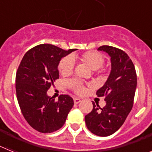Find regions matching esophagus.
Here are the masks:
<instances>
[{
	"instance_id": "1",
	"label": "esophagus",
	"mask_w": 152,
	"mask_h": 152,
	"mask_svg": "<svg viewBox=\"0 0 152 152\" xmlns=\"http://www.w3.org/2000/svg\"><path fill=\"white\" fill-rule=\"evenodd\" d=\"M80 102V99H79V98H74V103H75V104H77V103H79Z\"/></svg>"
}]
</instances>
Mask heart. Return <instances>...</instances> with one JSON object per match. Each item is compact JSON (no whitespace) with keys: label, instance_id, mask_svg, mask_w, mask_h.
I'll list each match as a JSON object with an SVG mask.
<instances>
[{"label":"heart","instance_id":"b5f03b06","mask_svg":"<svg viewBox=\"0 0 152 152\" xmlns=\"http://www.w3.org/2000/svg\"><path fill=\"white\" fill-rule=\"evenodd\" d=\"M80 60L92 70H97L103 66L105 58L104 56L98 52L88 51L79 57ZM75 58L68 56L61 58L58 64V71L64 76L70 75L75 68ZM68 85L77 94H84L86 92L85 86L78 80H72L68 82Z\"/></svg>","mask_w":152,"mask_h":152}]
</instances>
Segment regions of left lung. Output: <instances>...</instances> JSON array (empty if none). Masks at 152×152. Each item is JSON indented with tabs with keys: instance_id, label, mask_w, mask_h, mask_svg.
I'll use <instances>...</instances> for the list:
<instances>
[{
	"instance_id": "left-lung-1",
	"label": "left lung",
	"mask_w": 152,
	"mask_h": 152,
	"mask_svg": "<svg viewBox=\"0 0 152 152\" xmlns=\"http://www.w3.org/2000/svg\"><path fill=\"white\" fill-rule=\"evenodd\" d=\"M98 50L108 53L111 60L110 75L96 93L98 96H105L106 106L100 108L93 102V110L85 116V123L93 134L108 136L123 126L132 110L137 75L133 62L124 51L110 45H102Z\"/></svg>"
}]
</instances>
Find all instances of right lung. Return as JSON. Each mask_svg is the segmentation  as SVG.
Instances as JSON below:
<instances>
[{
	"mask_svg": "<svg viewBox=\"0 0 152 152\" xmlns=\"http://www.w3.org/2000/svg\"><path fill=\"white\" fill-rule=\"evenodd\" d=\"M75 50L41 44L26 52L21 60L16 75L17 100L23 116L36 131L50 133L65 123L74 105L73 99L61 94L56 101L47 95V91L59 78L60 60Z\"/></svg>",
	"mask_w": 152,
	"mask_h": 152,
	"instance_id": "add662e5",
	"label": "right lung"
}]
</instances>
